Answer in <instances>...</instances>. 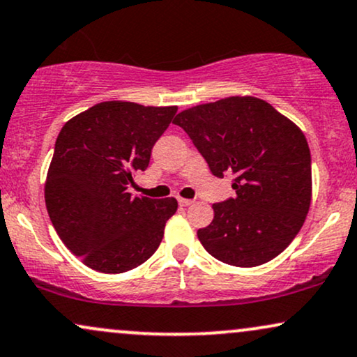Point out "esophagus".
<instances>
[{
    "instance_id": "1",
    "label": "esophagus",
    "mask_w": 357,
    "mask_h": 357,
    "mask_svg": "<svg viewBox=\"0 0 357 357\" xmlns=\"http://www.w3.org/2000/svg\"><path fill=\"white\" fill-rule=\"evenodd\" d=\"M178 203H179V206H190V204H192V201L184 199V197H178Z\"/></svg>"
}]
</instances>
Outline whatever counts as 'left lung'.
<instances>
[{
	"mask_svg": "<svg viewBox=\"0 0 357 357\" xmlns=\"http://www.w3.org/2000/svg\"><path fill=\"white\" fill-rule=\"evenodd\" d=\"M173 123L191 137L214 176H234L236 196L213 204V222L197 231L206 251L238 268L281 255L311 204V153L303 131L252 96L195 106Z\"/></svg>",
	"mask_w": 357,
	"mask_h": 357,
	"instance_id": "left-lung-1",
	"label": "left lung"
}]
</instances>
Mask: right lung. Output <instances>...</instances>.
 Segmentation results:
<instances>
[{
  "label": "right lung",
  "instance_id": "add662e5",
  "mask_svg": "<svg viewBox=\"0 0 357 357\" xmlns=\"http://www.w3.org/2000/svg\"><path fill=\"white\" fill-rule=\"evenodd\" d=\"M176 111L105 101L59 131L46 176V209L61 241L94 271L126 273L160 246L178 201L137 197L128 188L148 167Z\"/></svg>",
  "mask_w": 357,
  "mask_h": 357
}]
</instances>
